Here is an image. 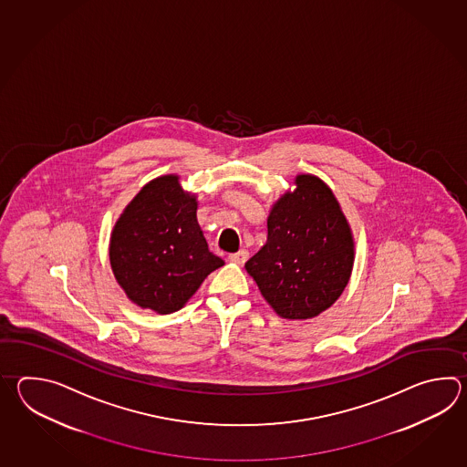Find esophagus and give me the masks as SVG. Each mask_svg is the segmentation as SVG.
<instances>
[{"instance_id": "1", "label": "esophagus", "mask_w": 467, "mask_h": 467, "mask_svg": "<svg viewBox=\"0 0 467 467\" xmlns=\"http://www.w3.org/2000/svg\"><path fill=\"white\" fill-rule=\"evenodd\" d=\"M229 258L234 262V264H237V265H244V264L247 262L248 252L245 248H242V250H238L235 254H230Z\"/></svg>"}]
</instances>
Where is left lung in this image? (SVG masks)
<instances>
[{"mask_svg":"<svg viewBox=\"0 0 467 467\" xmlns=\"http://www.w3.org/2000/svg\"><path fill=\"white\" fill-rule=\"evenodd\" d=\"M278 200L267 219V242L245 268L284 318H312L348 285L354 240L332 190L314 175Z\"/></svg>","mask_w":467,"mask_h":467,"instance_id":"obj_1","label":"left lung"}]
</instances>
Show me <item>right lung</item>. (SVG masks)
I'll return each instance as SVG.
<instances>
[{"label": "right lung", "instance_id": "add662e5", "mask_svg": "<svg viewBox=\"0 0 467 467\" xmlns=\"http://www.w3.org/2000/svg\"><path fill=\"white\" fill-rule=\"evenodd\" d=\"M109 262L130 300L159 314L183 307L225 264L210 252L195 195L175 175L151 180L130 202L111 234Z\"/></svg>", "mask_w": 467, "mask_h": 467}]
</instances>
